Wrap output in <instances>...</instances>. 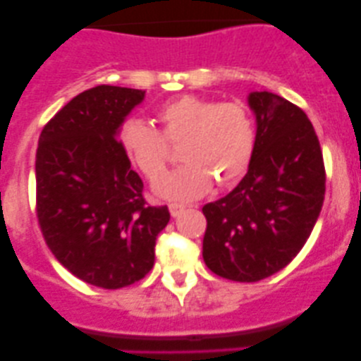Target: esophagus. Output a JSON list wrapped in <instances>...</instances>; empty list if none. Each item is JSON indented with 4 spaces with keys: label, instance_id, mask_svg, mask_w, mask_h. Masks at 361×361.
Listing matches in <instances>:
<instances>
[{
    "label": "esophagus",
    "instance_id": "obj_1",
    "mask_svg": "<svg viewBox=\"0 0 361 361\" xmlns=\"http://www.w3.org/2000/svg\"><path fill=\"white\" fill-rule=\"evenodd\" d=\"M183 209H185L183 204H176V202H171V204H169L171 216H178V214L183 213Z\"/></svg>",
    "mask_w": 361,
    "mask_h": 361
}]
</instances>
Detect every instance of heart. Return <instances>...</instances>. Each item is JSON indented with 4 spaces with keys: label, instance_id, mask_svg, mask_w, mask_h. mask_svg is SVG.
Returning <instances> with one entry per match:
<instances>
[{
    "label": "heart",
    "instance_id": "obj_1",
    "mask_svg": "<svg viewBox=\"0 0 361 361\" xmlns=\"http://www.w3.org/2000/svg\"><path fill=\"white\" fill-rule=\"evenodd\" d=\"M162 130L140 118L120 129V145L148 181H157L169 162V145L183 143L176 171L155 185L160 195L176 201L202 197L213 181L218 187L238 183L253 160L257 126L241 103L181 96L159 110Z\"/></svg>",
    "mask_w": 361,
    "mask_h": 361
}]
</instances>
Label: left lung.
<instances>
[{"label":"left lung","instance_id":"obj_1","mask_svg":"<svg viewBox=\"0 0 361 361\" xmlns=\"http://www.w3.org/2000/svg\"><path fill=\"white\" fill-rule=\"evenodd\" d=\"M257 148L246 176L206 204L202 258L231 281L255 283L290 264L314 228L325 199V162L311 120L272 92H251Z\"/></svg>","mask_w":361,"mask_h":361}]
</instances>
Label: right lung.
Returning <instances> with one entry per match:
<instances>
[{"instance_id":"obj_1","label":"right lung","mask_w":361,"mask_h":361,"mask_svg":"<svg viewBox=\"0 0 361 361\" xmlns=\"http://www.w3.org/2000/svg\"><path fill=\"white\" fill-rule=\"evenodd\" d=\"M145 92L115 85L83 90L43 127L36 150V216L54 257L82 281L116 290L154 267L167 206H150L116 140Z\"/></svg>"}]
</instances>
